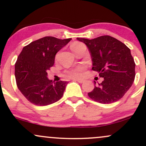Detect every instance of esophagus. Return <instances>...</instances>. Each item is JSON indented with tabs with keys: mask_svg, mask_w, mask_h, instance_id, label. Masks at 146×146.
Wrapping results in <instances>:
<instances>
[{
	"mask_svg": "<svg viewBox=\"0 0 146 146\" xmlns=\"http://www.w3.org/2000/svg\"><path fill=\"white\" fill-rule=\"evenodd\" d=\"M73 81H77L79 83H83L84 82V80H80V79H73Z\"/></svg>",
	"mask_w": 146,
	"mask_h": 146,
	"instance_id": "obj_1",
	"label": "esophagus"
}]
</instances>
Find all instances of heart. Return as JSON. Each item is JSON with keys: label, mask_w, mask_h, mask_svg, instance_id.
<instances>
[{"label": "heart", "mask_w": 146, "mask_h": 146, "mask_svg": "<svg viewBox=\"0 0 146 146\" xmlns=\"http://www.w3.org/2000/svg\"><path fill=\"white\" fill-rule=\"evenodd\" d=\"M82 45H84L82 43L75 42H73V44L71 45V49L72 50V51H73L75 48H78L79 46H82ZM85 69H86V66H84V65H81V66H79L76 68H71V69L69 70H66V71L64 72V75L68 78H80L82 76L83 72L84 71Z\"/></svg>", "instance_id": "1"}]
</instances>
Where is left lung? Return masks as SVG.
<instances>
[{"mask_svg": "<svg viewBox=\"0 0 146 146\" xmlns=\"http://www.w3.org/2000/svg\"><path fill=\"white\" fill-rule=\"evenodd\" d=\"M77 39L84 43L89 50L92 70L104 78L102 82L88 93V97L101 104H112L123 98L135 78V63L130 48L110 36L92 40Z\"/></svg>", "mask_w": 146, "mask_h": 146, "instance_id": "1", "label": "left lung"}]
</instances>
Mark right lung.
Masks as SVG:
<instances>
[{"instance_id": "add662e5", "label": "right lung", "mask_w": 146, "mask_h": 146, "mask_svg": "<svg viewBox=\"0 0 146 146\" xmlns=\"http://www.w3.org/2000/svg\"><path fill=\"white\" fill-rule=\"evenodd\" d=\"M71 40L46 36L23 47L15 64V77L18 89L29 102L42 106L62 98L68 82L49 80L47 71L56 53Z\"/></svg>"}]
</instances>
